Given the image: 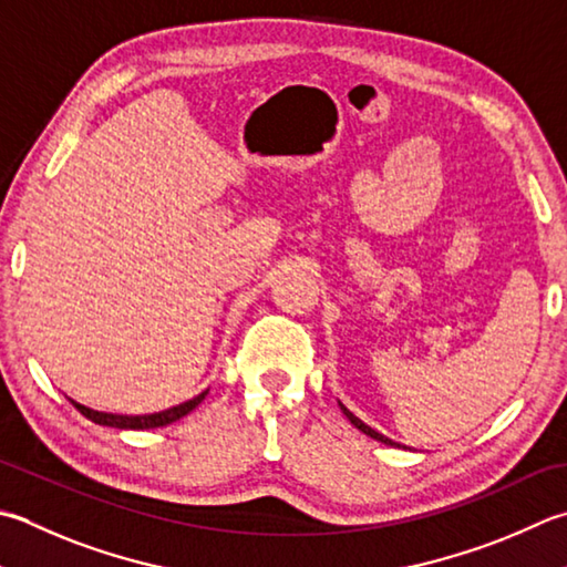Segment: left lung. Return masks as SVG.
Wrapping results in <instances>:
<instances>
[{
    "mask_svg": "<svg viewBox=\"0 0 567 567\" xmlns=\"http://www.w3.org/2000/svg\"><path fill=\"white\" fill-rule=\"evenodd\" d=\"M341 405V403H339ZM341 410H343V415H347L349 417V423L353 425V427H359L361 432H363V435H369V437H373V440H379V442H383V445H391V447H401V445H398V442H393L391 437H385V435H381V432L379 430H373V427H369V425H365L363 423V420H359L357 415H353L351 413V410H347V408H343L341 405Z\"/></svg>",
    "mask_w": 567,
    "mask_h": 567,
    "instance_id": "1",
    "label": "left lung"
}]
</instances>
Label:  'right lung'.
<instances>
[{
    "instance_id": "add662e5",
    "label": "right lung",
    "mask_w": 567,
    "mask_h": 567,
    "mask_svg": "<svg viewBox=\"0 0 567 567\" xmlns=\"http://www.w3.org/2000/svg\"><path fill=\"white\" fill-rule=\"evenodd\" d=\"M208 391L198 393L196 398L186 403H179L174 408H166L159 410V413H150V415H117V413H100V410H93L87 405H81L71 401L78 410H81V415H85L87 420H93L95 425H105V427H117V430H152V427H164V425H172L176 420H182L184 415L192 413V410L204 401Z\"/></svg>"
}]
</instances>
